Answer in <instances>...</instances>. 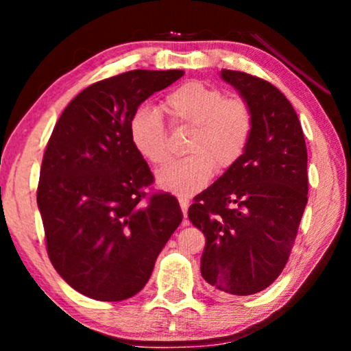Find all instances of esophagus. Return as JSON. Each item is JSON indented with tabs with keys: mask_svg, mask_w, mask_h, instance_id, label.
Returning a JSON list of instances; mask_svg holds the SVG:
<instances>
[{
	"mask_svg": "<svg viewBox=\"0 0 351 351\" xmlns=\"http://www.w3.org/2000/svg\"><path fill=\"white\" fill-rule=\"evenodd\" d=\"M179 204H180L182 213H184V217L186 219V214H189V206H190L189 198H185V196H179Z\"/></svg>",
	"mask_w": 351,
	"mask_h": 351,
	"instance_id": "obj_1",
	"label": "esophagus"
}]
</instances>
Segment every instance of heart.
<instances>
[{
    "label": "heart",
    "instance_id": "obj_1",
    "mask_svg": "<svg viewBox=\"0 0 351 351\" xmlns=\"http://www.w3.org/2000/svg\"><path fill=\"white\" fill-rule=\"evenodd\" d=\"M174 126L191 128L185 152L158 172L156 182L172 193L191 195L210 180L214 169L227 171L241 160L251 142L254 114L246 100L225 97L219 88L201 81L177 86L162 100ZM129 138L143 160L160 166L169 158L167 132L160 113L142 107L129 121Z\"/></svg>",
    "mask_w": 351,
    "mask_h": 351
}]
</instances>
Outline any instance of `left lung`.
Wrapping results in <instances>:
<instances>
[{"label":"left lung","instance_id":"8db88e82","mask_svg":"<svg viewBox=\"0 0 351 351\" xmlns=\"http://www.w3.org/2000/svg\"><path fill=\"white\" fill-rule=\"evenodd\" d=\"M251 105L254 131L246 153L195 196L190 222L206 237L201 275L222 294L251 295L280 276L306 206V145L289 100L244 71L222 70Z\"/></svg>","mask_w":351,"mask_h":351}]
</instances>
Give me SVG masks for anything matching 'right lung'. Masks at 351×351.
<instances>
[{"label": "right lung", "mask_w": 351, "mask_h": 351, "mask_svg": "<svg viewBox=\"0 0 351 351\" xmlns=\"http://www.w3.org/2000/svg\"><path fill=\"white\" fill-rule=\"evenodd\" d=\"M182 70H132L76 95L47 142L38 184L46 249L57 273L90 299L119 302L143 289L182 222L174 196L155 193L129 121Z\"/></svg>", "instance_id": "add662e5"}]
</instances>
